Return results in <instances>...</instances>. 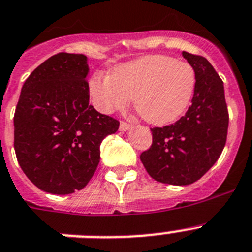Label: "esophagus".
<instances>
[{
	"label": "esophagus",
	"instance_id": "34e87169",
	"mask_svg": "<svg viewBox=\"0 0 252 252\" xmlns=\"http://www.w3.org/2000/svg\"><path fill=\"white\" fill-rule=\"evenodd\" d=\"M131 127H132V124H130V122L121 121V124H120V130L121 131H127L130 130Z\"/></svg>",
	"mask_w": 252,
	"mask_h": 252
}]
</instances>
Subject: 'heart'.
I'll use <instances>...</instances> for the list:
<instances>
[{"label":"heart","instance_id":"b5f03b06","mask_svg":"<svg viewBox=\"0 0 252 252\" xmlns=\"http://www.w3.org/2000/svg\"><path fill=\"white\" fill-rule=\"evenodd\" d=\"M196 76L188 62L163 55L145 56L115 68L112 76L100 71L89 80V94L102 112L124 109L134 96V107L153 125L176 121L192 99Z\"/></svg>","mask_w":252,"mask_h":252}]
</instances>
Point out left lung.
Returning a JSON list of instances; mask_svg holds the SVG:
<instances>
[{
    "instance_id": "obj_1",
    "label": "left lung",
    "mask_w": 252,
    "mask_h": 252,
    "mask_svg": "<svg viewBox=\"0 0 252 252\" xmlns=\"http://www.w3.org/2000/svg\"><path fill=\"white\" fill-rule=\"evenodd\" d=\"M196 76L191 105L175 124L153 127V143L140 154L152 178L162 184H193L218 160L227 141L228 109L224 87L210 62L182 52Z\"/></svg>"
}]
</instances>
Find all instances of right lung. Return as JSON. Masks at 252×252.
<instances>
[{
  "instance_id": "1",
  "label": "right lung",
  "mask_w": 252,
  "mask_h": 252,
  "mask_svg": "<svg viewBox=\"0 0 252 252\" xmlns=\"http://www.w3.org/2000/svg\"><path fill=\"white\" fill-rule=\"evenodd\" d=\"M87 56L61 52L30 74L14 116V148L23 172L40 190L84 189L100 160V143L120 122L89 104Z\"/></svg>"
}]
</instances>
